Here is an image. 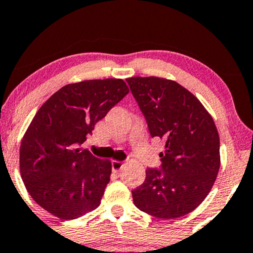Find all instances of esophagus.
Listing matches in <instances>:
<instances>
[{
	"instance_id": "esophagus-1",
	"label": "esophagus",
	"mask_w": 253,
	"mask_h": 253,
	"mask_svg": "<svg viewBox=\"0 0 253 253\" xmlns=\"http://www.w3.org/2000/svg\"><path fill=\"white\" fill-rule=\"evenodd\" d=\"M124 166V163L123 161H119V160H113L112 161V169H113L114 172H119L121 169H123Z\"/></svg>"
}]
</instances>
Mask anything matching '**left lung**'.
Here are the masks:
<instances>
[{
  "label": "left lung",
  "mask_w": 253,
  "mask_h": 253,
  "mask_svg": "<svg viewBox=\"0 0 253 253\" xmlns=\"http://www.w3.org/2000/svg\"><path fill=\"white\" fill-rule=\"evenodd\" d=\"M126 81L152 138L165 141L159 154L164 172L148 169L144 184L132 191L133 202L153 217H182L204 202L219 172V134L213 119L178 82L158 77Z\"/></svg>",
  "instance_id": "1"
}]
</instances>
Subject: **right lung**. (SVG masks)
Instances as JSON below:
<instances>
[{
  "mask_svg": "<svg viewBox=\"0 0 253 253\" xmlns=\"http://www.w3.org/2000/svg\"><path fill=\"white\" fill-rule=\"evenodd\" d=\"M128 92L123 79L69 84L33 118L21 141L20 172L33 199L50 214L69 220L100 205L112 163L80 146Z\"/></svg>",
  "mask_w": 253,
  "mask_h": 253,
  "instance_id": "add662e5",
  "label": "right lung"
}]
</instances>
